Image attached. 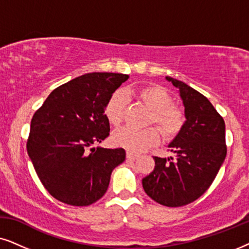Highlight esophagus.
Masks as SVG:
<instances>
[{"label":"esophagus","instance_id":"esophagus-1","mask_svg":"<svg viewBox=\"0 0 249 249\" xmlns=\"http://www.w3.org/2000/svg\"><path fill=\"white\" fill-rule=\"evenodd\" d=\"M138 157H139V155H137V154H133V152H131V151L126 152V158L128 159V160H135Z\"/></svg>","mask_w":249,"mask_h":249}]
</instances>
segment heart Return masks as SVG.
Returning a JSON list of instances; mask_svg holds the SVG:
<instances>
[{
  "mask_svg": "<svg viewBox=\"0 0 249 249\" xmlns=\"http://www.w3.org/2000/svg\"><path fill=\"white\" fill-rule=\"evenodd\" d=\"M132 93L149 110L147 124H156L164 137H175L185 123V112L180 106L173 104V98L166 89L159 85H145L133 91L116 90L105 105V115L109 124L119 127L124 121L127 108V95ZM160 134L151 126L144 130L123 128L112 135V142L130 151L140 152L157 144Z\"/></svg>",
  "mask_w": 249,
  "mask_h": 249,
  "instance_id": "1",
  "label": "heart"
}]
</instances>
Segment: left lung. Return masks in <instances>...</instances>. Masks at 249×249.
<instances>
[{
	"label": "left lung",
	"instance_id": "left-lung-1",
	"mask_svg": "<svg viewBox=\"0 0 249 249\" xmlns=\"http://www.w3.org/2000/svg\"><path fill=\"white\" fill-rule=\"evenodd\" d=\"M166 79L180 90L187 121L170 144L175 159L154 157V171L142 185L156 203L180 207L198 199L216 178L227 156L225 124L205 95L183 82Z\"/></svg>",
	"mask_w": 249,
	"mask_h": 249
}]
</instances>
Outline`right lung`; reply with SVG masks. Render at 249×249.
Here are the masks:
<instances>
[{"label": "right lung", "mask_w": 249, "mask_h": 249, "mask_svg": "<svg viewBox=\"0 0 249 249\" xmlns=\"http://www.w3.org/2000/svg\"><path fill=\"white\" fill-rule=\"evenodd\" d=\"M128 75L89 72L54 89L31 122L27 152L53 198L89 206L107 191L112 170L125 160L123 148H91L109 135L105 105Z\"/></svg>", "instance_id": "add662e5"}]
</instances>
